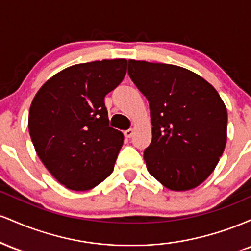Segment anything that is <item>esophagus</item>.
<instances>
[{
	"label": "esophagus",
	"mask_w": 251,
	"mask_h": 251,
	"mask_svg": "<svg viewBox=\"0 0 251 251\" xmlns=\"http://www.w3.org/2000/svg\"><path fill=\"white\" fill-rule=\"evenodd\" d=\"M124 134H125V137H126V138H131L132 135L134 134V129H133V128H128V129H126V131L124 132Z\"/></svg>",
	"instance_id": "1"
}]
</instances>
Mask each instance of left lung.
Returning <instances> with one entry per match:
<instances>
[{
	"mask_svg": "<svg viewBox=\"0 0 251 251\" xmlns=\"http://www.w3.org/2000/svg\"><path fill=\"white\" fill-rule=\"evenodd\" d=\"M128 75L151 109L152 142L144 151L150 175L174 191L198 186L226 148L227 113L218 92L168 63L128 60Z\"/></svg>",
	"mask_w": 251,
	"mask_h": 251,
	"instance_id": "1",
	"label": "left lung"
}]
</instances>
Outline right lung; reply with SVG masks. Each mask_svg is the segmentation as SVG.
Segmentation results:
<instances>
[{
	"mask_svg": "<svg viewBox=\"0 0 251 251\" xmlns=\"http://www.w3.org/2000/svg\"><path fill=\"white\" fill-rule=\"evenodd\" d=\"M127 60L71 66L36 93L28 128L39 158L67 189H93L113 172L124 134L109 126L106 94L120 85Z\"/></svg>",
	"mask_w": 251,
	"mask_h": 251,
	"instance_id": "add662e5",
	"label": "right lung"
}]
</instances>
